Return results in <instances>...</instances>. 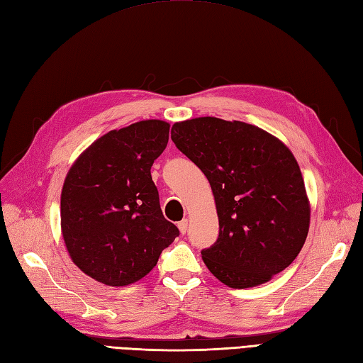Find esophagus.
<instances>
[{
  "label": "esophagus",
  "mask_w": 363,
  "mask_h": 363,
  "mask_svg": "<svg viewBox=\"0 0 363 363\" xmlns=\"http://www.w3.org/2000/svg\"><path fill=\"white\" fill-rule=\"evenodd\" d=\"M179 229H180L182 234H186V231H188V220L186 218L182 220V222H179Z\"/></svg>",
  "instance_id": "1"
}]
</instances>
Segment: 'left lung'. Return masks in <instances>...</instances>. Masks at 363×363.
Masks as SVG:
<instances>
[{"label": "left lung", "mask_w": 363, "mask_h": 363, "mask_svg": "<svg viewBox=\"0 0 363 363\" xmlns=\"http://www.w3.org/2000/svg\"><path fill=\"white\" fill-rule=\"evenodd\" d=\"M175 146L206 175L218 238L203 262L229 288L271 280L294 262L309 229V201L293 152L243 121L200 117L175 123Z\"/></svg>", "instance_id": "8db88e82"}]
</instances>
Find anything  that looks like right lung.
<instances>
[{
  "label": "right lung",
  "instance_id": "add662e5",
  "mask_svg": "<svg viewBox=\"0 0 363 363\" xmlns=\"http://www.w3.org/2000/svg\"><path fill=\"white\" fill-rule=\"evenodd\" d=\"M167 140L166 121H138L94 141L69 169L61 233L70 259L96 281L134 284L179 237V228L163 217L151 177Z\"/></svg>",
  "mask_w": 363,
  "mask_h": 363
}]
</instances>
